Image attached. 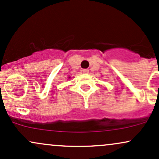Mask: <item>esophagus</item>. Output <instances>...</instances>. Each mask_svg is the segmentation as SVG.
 Wrapping results in <instances>:
<instances>
[{
  "label": "esophagus",
  "instance_id": "esophagus-1",
  "mask_svg": "<svg viewBox=\"0 0 159 159\" xmlns=\"http://www.w3.org/2000/svg\"><path fill=\"white\" fill-rule=\"evenodd\" d=\"M83 72L84 73H89V70L88 69H83Z\"/></svg>",
  "mask_w": 159,
  "mask_h": 159
}]
</instances>
